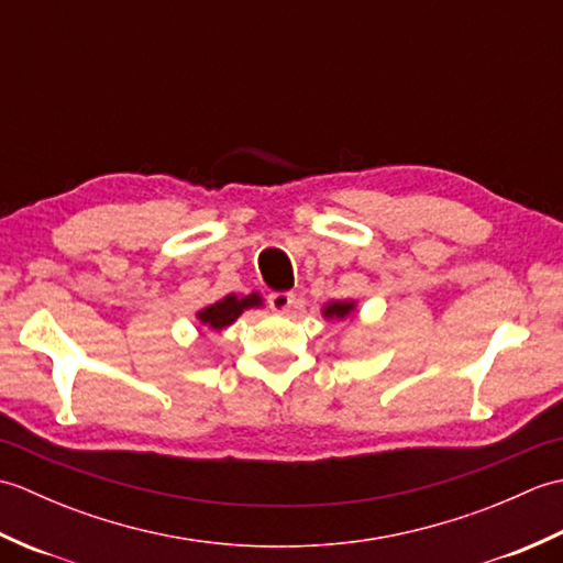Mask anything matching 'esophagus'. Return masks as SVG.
Instances as JSON below:
<instances>
[{
    "instance_id": "1",
    "label": "esophagus",
    "mask_w": 563,
    "mask_h": 563,
    "mask_svg": "<svg viewBox=\"0 0 563 563\" xmlns=\"http://www.w3.org/2000/svg\"><path fill=\"white\" fill-rule=\"evenodd\" d=\"M268 305H271L273 312L288 314L290 309H292V305H295V295L292 292H271L268 295Z\"/></svg>"
}]
</instances>
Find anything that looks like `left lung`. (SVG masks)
<instances>
[{"mask_svg":"<svg viewBox=\"0 0 563 563\" xmlns=\"http://www.w3.org/2000/svg\"><path fill=\"white\" fill-rule=\"evenodd\" d=\"M324 319H351L355 314V302L353 300H336V302H327L324 309H321Z\"/></svg>","mask_w":563,"mask_h":563,"instance_id":"obj_1","label":"left lung"}]
</instances>
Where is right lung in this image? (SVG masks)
Returning <instances> with one entry per match:
<instances>
[{
  "mask_svg": "<svg viewBox=\"0 0 563 563\" xmlns=\"http://www.w3.org/2000/svg\"><path fill=\"white\" fill-rule=\"evenodd\" d=\"M251 307H263V297L258 292L227 295L214 305L202 307L196 317L202 327H208L212 331H222L230 324H234V321L244 314V309H251Z\"/></svg>",
  "mask_w": 563,
  "mask_h": 563,
  "instance_id": "obj_1",
  "label": "right lung"
}]
</instances>
